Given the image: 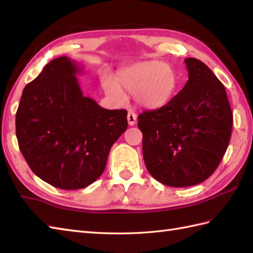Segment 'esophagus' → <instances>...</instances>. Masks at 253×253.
I'll list each match as a JSON object with an SVG mask.
<instances>
[{
    "label": "esophagus",
    "mask_w": 253,
    "mask_h": 253,
    "mask_svg": "<svg viewBox=\"0 0 253 253\" xmlns=\"http://www.w3.org/2000/svg\"><path fill=\"white\" fill-rule=\"evenodd\" d=\"M137 121V116L136 114L133 112H128L127 114V122H128V126H135Z\"/></svg>",
    "instance_id": "esophagus-1"
}]
</instances>
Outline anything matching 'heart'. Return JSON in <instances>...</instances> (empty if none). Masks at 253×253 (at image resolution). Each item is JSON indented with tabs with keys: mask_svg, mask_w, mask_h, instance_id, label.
I'll return each instance as SVG.
<instances>
[{
	"mask_svg": "<svg viewBox=\"0 0 253 253\" xmlns=\"http://www.w3.org/2000/svg\"><path fill=\"white\" fill-rule=\"evenodd\" d=\"M105 93L116 101H122L125 89L134 93L135 101L144 109L158 110L177 94L179 82L174 68L163 61H140L126 66L117 73L116 80L103 81Z\"/></svg>",
	"mask_w": 253,
	"mask_h": 253,
	"instance_id": "b5f03b06",
	"label": "heart"
}]
</instances>
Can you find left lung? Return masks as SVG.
Wrapping results in <instances>:
<instances>
[{
  "mask_svg": "<svg viewBox=\"0 0 253 253\" xmlns=\"http://www.w3.org/2000/svg\"><path fill=\"white\" fill-rule=\"evenodd\" d=\"M189 80L162 109L138 116L150 174L166 186L201 183L227 151L233 116L225 86L202 61L185 60Z\"/></svg>",
  "mask_w": 253,
  "mask_h": 253,
  "instance_id": "8db88e82",
  "label": "left lung"
}]
</instances>
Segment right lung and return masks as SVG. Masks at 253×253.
Masks as SVG:
<instances>
[{"instance_id": "right-lung-1", "label": "right lung", "mask_w": 253, "mask_h": 253, "mask_svg": "<svg viewBox=\"0 0 253 253\" xmlns=\"http://www.w3.org/2000/svg\"><path fill=\"white\" fill-rule=\"evenodd\" d=\"M77 62L53 59L24 87L16 115L20 151L45 182L76 190L105 169L112 145L127 127L126 110H106L84 97Z\"/></svg>"}]
</instances>
